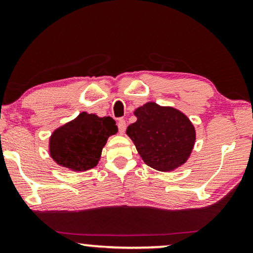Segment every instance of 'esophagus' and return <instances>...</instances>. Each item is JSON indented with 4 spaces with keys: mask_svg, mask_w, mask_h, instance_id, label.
<instances>
[{
    "mask_svg": "<svg viewBox=\"0 0 253 253\" xmlns=\"http://www.w3.org/2000/svg\"><path fill=\"white\" fill-rule=\"evenodd\" d=\"M117 126H119V131L121 134H123L126 132V122L124 120H119V122H117Z\"/></svg>",
    "mask_w": 253,
    "mask_h": 253,
    "instance_id": "obj_1",
    "label": "esophagus"
}]
</instances>
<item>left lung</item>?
<instances>
[{
    "mask_svg": "<svg viewBox=\"0 0 253 253\" xmlns=\"http://www.w3.org/2000/svg\"><path fill=\"white\" fill-rule=\"evenodd\" d=\"M137 121L126 134L145 164L159 171H172L188 161L196 130L188 116L174 107L146 102L133 112Z\"/></svg>",
    "mask_w": 253,
    "mask_h": 253,
    "instance_id": "1",
    "label": "left lung"
}]
</instances>
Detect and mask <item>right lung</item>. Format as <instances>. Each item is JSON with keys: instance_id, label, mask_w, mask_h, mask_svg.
Listing matches in <instances>:
<instances>
[{"instance_id": "add662e5", "label": "right lung", "mask_w": 253, "mask_h": 253, "mask_svg": "<svg viewBox=\"0 0 253 253\" xmlns=\"http://www.w3.org/2000/svg\"><path fill=\"white\" fill-rule=\"evenodd\" d=\"M116 133L117 126L112 117L83 112L54 130L49 138V155L61 167L86 171L98 165L107 140Z\"/></svg>"}]
</instances>
